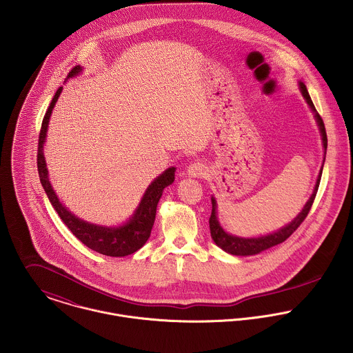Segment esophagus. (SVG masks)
I'll return each instance as SVG.
<instances>
[{"label": "esophagus", "instance_id": "esophagus-1", "mask_svg": "<svg viewBox=\"0 0 353 353\" xmlns=\"http://www.w3.org/2000/svg\"><path fill=\"white\" fill-rule=\"evenodd\" d=\"M206 174V167L200 163V161H194L188 167V175L193 176V178H202Z\"/></svg>", "mask_w": 353, "mask_h": 353}]
</instances>
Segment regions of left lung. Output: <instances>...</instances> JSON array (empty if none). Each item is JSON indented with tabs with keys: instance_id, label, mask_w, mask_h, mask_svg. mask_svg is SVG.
Returning a JSON list of instances; mask_svg holds the SVG:
<instances>
[{
	"instance_id": "8db88e82",
	"label": "left lung",
	"mask_w": 353,
	"mask_h": 353,
	"mask_svg": "<svg viewBox=\"0 0 353 353\" xmlns=\"http://www.w3.org/2000/svg\"><path fill=\"white\" fill-rule=\"evenodd\" d=\"M299 87H301V91H302L303 97L307 101V104L310 105L311 111L314 112V117L316 119V123L319 126V130H321V136H322V143H323V148H325V153H326V148H327V136H326V130H325V123L321 118V115L318 114L314 103L311 101L308 92H307V88L305 85L303 84L302 81H299ZM323 161H325V157H323ZM323 168V167H322ZM322 168H321V172L318 175V179H316V183H315V188H314V192L310 197V200L307 201V203L304 205V208L302 209V212L285 227L280 228L277 232H273V234H269V235H265V236H258V238H239V236H234V235H230L227 234L221 225L219 224V220H217V216H216V200L214 197H212V213H210V217H209V228H210V236L213 239V242L220 248L223 249L224 252H230L232 255H254V254H258V252H263L269 248H273L276 245H280L283 243L284 241H287L296 230L298 227L302 224L304 221V219L307 217L311 206H312V202L315 200V196H316V192H318V188H319V182H321V175H322Z\"/></svg>"
}]
</instances>
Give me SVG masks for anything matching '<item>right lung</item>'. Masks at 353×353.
<instances>
[{
	"label": "right lung",
	"instance_id": "right-lung-1",
	"mask_svg": "<svg viewBox=\"0 0 353 353\" xmlns=\"http://www.w3.org/2000/svg\"><path fill=\"white\" fill-rule=\"evenodd\" d=\"M83 69L80 66H74L69 74V77H73L79 74ZM62 87H59L51 101L50 105L43 117L42 128L39 133V143H38V172L41 178V183L50 200L52 208L57 210L61 220L65 223V225L72 231V234L83 242L87 248L92 249L94 252H101L103 255L108 256H125L129 254L137 252L141 249L145 242L148 241L151 235L152 227L154 223L156 216V208L157 202L160 200L163 190L170 186L175 179V167L167 168L160 176H157L150 188L147 189L143 200L140 202L139 208L133 213L132 219L121 225V227H103L87 223L77 216H74L72 212H69L58 200L55 192L51 188L49 181V174L46 168L45 154H43V144L46 140V132L48 125L50 119L51 111L55 105V101H58L61 95Z\"/></svg>",
	"mask_w": 353,
	"mask_h": 353
}]
</instances>
